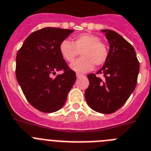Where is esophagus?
Listing matches in <instances>:
<instances>
[{
    "mask_svg": "<svg viewBox=\"0 0 151 151\" xmlns=\"http://www.w3.org/2000/svg\"><path fill=\"white\" fill-rule=\"evenodd\" d=\"M76 76H77V78H80V77H83V74H79V73H77V74H76Z\"/></svg>",
    "mask_w": 151,
    "mask_h": 151,
    "instance_id": "34e87169",
    "label": "esophagus"
}]
</instances>
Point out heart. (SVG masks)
I'll list each match as a JSON object with an SVG mask.
<instances>
[{
  "instance_id": "b5f03b06",
  "label": "heart",
  "mask_w": 151,
  "mask_h": 151,
  "mask_svg": "<svg viewBox=\"0 0 151 151\" xmlns=\"http://www.w3.org/2000/svg\"><path fill=\"white\" fill-rule=\"evenodd\" d=\"M80 52L82 57L70 65L72 70L80 73L90 71L95 65H103L109 55L106 45L100 41L99 36L93 34H81L74 37L71 42L64 40L60 43L59 53L67 62H73Z\"/></svg>"
}]
</instances>
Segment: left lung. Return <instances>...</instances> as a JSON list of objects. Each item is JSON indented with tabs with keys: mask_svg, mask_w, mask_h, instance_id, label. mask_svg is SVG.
I'll return each instance as SVG.
<instances>
[{
	"mask_svg": "<svg viewBox=\"0 0 151 151\" xmlns=\"http://www.w3.org/2000/svg\"><path fill=\"white\" fill-rule=\"evenodd\" d=\"M109 44L106 61L96 74L87 75L90 81L85 90L89 106L97 112L111 114L121 108L135 89L139 74L138 60L130 43L115 31L102 29Z\"/></svg>",
	"mask_w": 151,
	"mask_h": 151,
	"instance_id": "obj_1",
	"label": "left lung"
}]
</instances>
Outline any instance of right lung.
<instances>
[{
    "label": "right lung",
    "instance_id": "1",
    "mask_svg": "<svg viewBox=\"0 0 151 151\" xmlns=\"http://www.w3.org/2000/svg\"><path fill=\"white\" fill-rule=\"evenodd\" d=\"M73 29L45 27L25 39L16 59V77L29 103L51 113L62 108L75 83L76 74L59 53L60 43ZM63 74L52 77L57 71Z\"/></svg>",
    "mask_w": 151,
    "mask_h": 151
}]
</instances>
